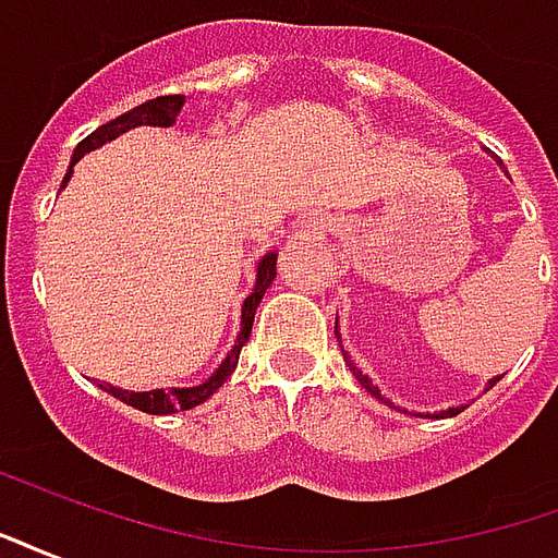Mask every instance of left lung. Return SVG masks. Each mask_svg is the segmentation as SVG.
<instances>
[{
  "label": "left lung",
  "mask_w": 558,
  "mask_h": 558,
  "mask_svg": "<svg viewBox=\"0 0 558 558\" xmlns=\"http://www.w3.org/2000/svg\"><path fill=\"white\" fill-rule=\"evenodd\" d=\"M499 163H502V160H499ZM335 335H338V328H335ZM343 359H347V364H350L352 376H355V379L362 383V388H367V391H371V395H374L376 400H383V403H388V407H391V400H386V398H383V395H379V388H376L374 383H371V379H367V376H364L362 371H359V367H355V364L350 362V355H347V352H343ZM496 383H499V376H496V379H490V388L496 386ZM403 412H407V410H403ZM460 412H463V407H448V410L436 412L433 418H454V415H460ZM427 418H430V415H427Z\"/></svg>",
  "instance_id": "obj_1"
}]
</instances>
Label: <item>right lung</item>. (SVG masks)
Returning <instances> with one entry per match:
<instances>
[{
  "mask_svg": "<svg viewBox=\"0 0 558 558\" xmlns=\"http://www.w3.org/2000/svg\"><path fill=\"white\" fill-rule=\"evenodd\" d=\"M182 104H184V95H163V98H151V101L140 104V107H134V110H128V113H122L119 119H113V122H107V125H101L98 131H92L89 137L74 148L71 167H74L86 151L104 146V143H110V140H116L119 134L131 131V128H140V125L170 128L172 122H175V116L182 113ZM68 179H71V170L65 172V182ZM65 182H62V187H65ZM275 275H278V254H266L263 259H259V266H256L254 292H251L242 304V331H239V338H235V347L227 352V359L220 362L218 371L208 376L203 386L170 388V391H163V388H155V391H122V388H116V386H101L104 391H107V395H113V398H119L122 403H128V407H134V410L148 412V415H170V412H184V410H194V407H199V403L211 398V395H215V391L230 379L232 371H235V364H239V352H242V347L247 343V338H251V328H254L256 307H259L263 295H266V290L271 287Z\"/></svg>",
  "mask_w": 558,
  "mask_h": 558,
  "instance_id": "add662e5",
  "label": "right lung"
}]
</instances>
